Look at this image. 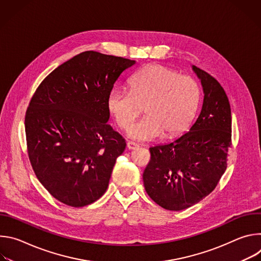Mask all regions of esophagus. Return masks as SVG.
Returning a JSON list of instances; mask_svg holds the SVG:
<instances>
[{
  "instance_id": "esophagus-1",
  "label": "esophagus",
  "mask_w": 261,
  "mask_h": 261,
  "mask_svg": "<svg viewBox=\"0 0 261 261\" xmlns=\"http://www.w3.org/2000/svg\"><path fill=\"white\" fill-rule=\"evenodd\" d=\"M139 145L133 141H128L127 142V147L129 148V150H136V148L138 147Z\"/></svg>"
}]
</instances>
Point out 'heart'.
I'll return each mask as SVG.
<instances>
[{
  "label": "heart",
  "mask_w": 261,
  "mask_h": 261,
  "mask_svg": "<svg viewBox=\"0 0 261 261\" xmlns=\"http://www.w3.org/2000/svg\"><path fill=\"white\" fill-rule=\"evenodd\" d=\"M130 91L113 89L107 97V109L122 130H129L137 117L142 118L130 131L138 140H153L162 134L175 136L187 129L200 103L197 82L163 65H147L129 81Z\"/></svg>",
  "instance_id": "1"
}]
</instances>
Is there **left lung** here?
<instances>
[{"label": "left lung", "mask_w": 261, "mask_h": 261, "mask_svg": "<svg viewBox=\"0 0 261 261\" xmlns=\"http://www.w3.org/2000/svg\"><path fill=\"white\" fill-rule=\"evenodd\" d=\"M204 97L200 114L188 132L150 147L143 171L146 193L168 211L188 208L207 196L227 167L231 146V109L227 95L210 74L192 66Z\"/></svg>", "instance_id": "left-lung-1"}]
</instances>
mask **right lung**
<instances>
[{
  "mask_svg": "<svg viewBox=\"0 0 261 261\" xmlns=\"http://www.w3.org/2000/svg\"><path fill=\"white\" fill-rule=\"evenodd\" d=\"M135 61L84 51L60 65L34 93L25 113L28 155L44 188L82 207L107 190L125 139L107 124V97Z\"/></svg>",
  "mask_w": 261,
  "mask_h": 261,
  "instance_id": "add662e5",
  "label": "right lung"
}]
</instances>
